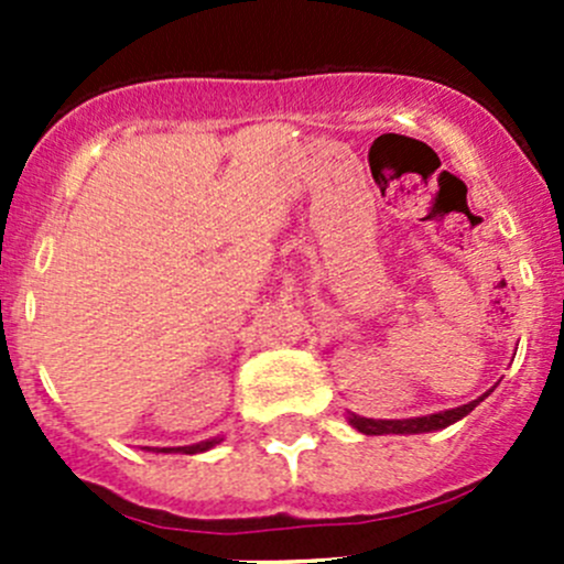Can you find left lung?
<instances>
[{
  "label": "left lung",
  "mask_w": 564,
  "mask_h": 564,
  "mask_svg": "<svg viewBox=\"0 0 564 564\" xmlns=\"http://www.w3.org/2000/svg\"><path fill=\"white\" fill-rule=\"evenodd\" d=\"M488 395V392H486ZM482 395V398H486ZM482 398H477V401L471 403H464V406L458 409H447V412H436V414H425V417H412V420H368V417H357V414H351L349 423L355 425L360 434H368V436H382V434H425V431H440V429H447V425H453L456 420L466 417V414L471 412V409L477 406V403L482 401Z\"/></svg>",
  "instance_id": "left-lung-1"
}]
</instances>
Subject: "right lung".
<instances>
[{"label": "right lung", "mask_w": 564, "mask_h": 564, "mask_svg": "<svg viewBox=\"0 0 564 564\" xmlns=\"http://www.w3.org/2000/svg\"><path fill=\"white\" fill-rule=\"evenodd\" d=\"M213 445H215V440L213 442H198V445H191V447H176V453H187V456H193V453L209 451ZM158 453H169V451H158Z\"/></svg>", "instance_id": "right-lung-1"}]
</instances>
